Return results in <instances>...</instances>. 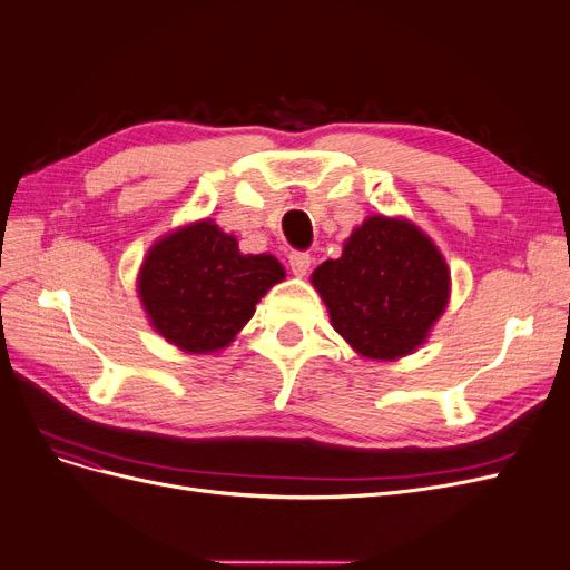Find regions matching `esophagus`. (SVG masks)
Listing matches in <instances>:
<instances>
[{"label":"esophagus","mask_w":570,"mask_h":570,"mask_svg":"<svg viewBox=\"0 0 570 570\" xmlns=\"http://www.w3.org/2000/svg\"><path fill=\"white\" fill-rule=\"evenodd\" d=\"M308 266H312V256H308L306 252H292L289 254V268H292V273L297 275V278L306 275Z\"/></svg>","instance_id":"esophagus-1"}]
</instances>
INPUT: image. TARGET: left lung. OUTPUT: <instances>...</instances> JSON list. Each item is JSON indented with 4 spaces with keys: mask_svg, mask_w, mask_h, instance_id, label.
<instances>
[{
    "mask_svg": "<svg viewBox=\"0 0 570 570\" xmlns=\"http://www.w3.org/2000/svg\"><path fill=\"white\" fill-rule=\"evenodd\" d=\"M312 285L342 340L364 358L396 361L428 342L450 304L452 275L416 223L373 214L327 258Z\"/></svg>",
    "mask_w": 570,
    "mask_h": 570,
    "instance_id": "8db88e82",
    "label": "left lung"
}]
</instances>
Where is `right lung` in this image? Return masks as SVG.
Masks as SVG:
<instances>
[{
    "instance_id": "obj_1",
    "label": "right lung",
    "mask_w": 570,
    "mask_h": 570,
    "mask_svg": "<svg viewBox=\"0 0 570 570\" xmlns=\"http://www.w3.org/2000/svg\"><path fill=\"white\" fill-rule=\"evenodd\" d=\"M285 281L273 254H243L212 218L159 237L137 273L149 325L185 354L226 350L266 292Z\"/></svg>"
}]
</instances>
